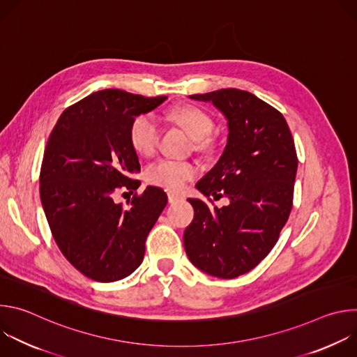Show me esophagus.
Here are the masks:
<instances>
[{"mask_svg": "<svg viewBox=\"0 0 357 357\" xmlns=\"http://www.w3.org/2000/svg\"><path fill=\"white\" fill-rule=\"evenodd\" d=\"M182 199V195L176 193V192H168V202L169 203H176Z\"/></svg>", "mask_w": 357, "mask_h": 357, "instance_id": "1", "label": "esophagus"}]
</instances>
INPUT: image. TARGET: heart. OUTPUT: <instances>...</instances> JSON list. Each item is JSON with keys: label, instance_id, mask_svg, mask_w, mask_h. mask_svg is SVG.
I'll use <instances>...</instances> for the list:
<instances>
[{"label": "heart", "instance_id": "b5f03b06", "mask_svg": "<svg viewBox=\"0 0 357 357\" xmlns=\"http://www.w3.org/2000/svg\"><path fill=\"white\" fill-rule=\"evenodd\" d=\"M168 117L179 124L196 142L197 149H206L211 145L209 135L213 131V117L199 106L186 105L172 109ZM160 123L149 114L144 113L137 116L128 128V139L134 151L139 155L148 157L155 151L160 141ZM197 168L189 161L175 160H158L152 162L145 171V179L148 183L160 186L168 190L181 189L188 181L195 178Z\"/></svg>", "mask_w": 357, "mask_h": 357}]
</instances>
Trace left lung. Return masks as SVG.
Listing matches in <instances>:
<instances>
[{"label": "left lung", "mask_w": 357, "mask_h": 357, "mask_svg": "<svg viewBox=\"0 0 357 357\" xmlns=\"http://www.w3.org/2000/svg\"><path fill=\"white\" fill-rule=\"evenodd\" d=\"M190 98L212 101L227 119L223 154L196 188L230 203L219 209L188 199L195 216L185 250L199 270L236 278L267 257L288 220L298 168L294 138L284 116L252 93L220 89Z\"/></svg>", "instance_id": "1"}]
</instances>
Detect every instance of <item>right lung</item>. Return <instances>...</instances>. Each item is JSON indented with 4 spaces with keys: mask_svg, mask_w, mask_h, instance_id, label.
<instances>
[{
    "mask_svg": "<svg viewBox=\"0 0 357 357\" xmlns=\"http://www.w3.org/2000/svg\"><path fill=\"white\" fill-rule=\"evenodd\" d=\"M165 100L96 91L69 106L47 138L39 175L45 216L66 260L94 281H119L138 268L146 236L167 206V193L155 186L134 193L128 209L114 202L120 190L141 185L130 124Z\"/></svg>",
    "mask_w": 357,
    "mask_h": 357,
    "instance_id": "add662e5",
    "label": "right lung"
}]
</instances>
